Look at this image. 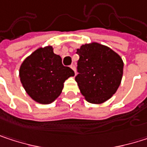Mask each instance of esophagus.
I'll use <instances>...</instances> for the list:
<instances>
[{"label": "esophagus", "mask_w": 147, "mask_h": 147, "mask_svg": "<svg viewBox=\"0 0 147 147\" xmlns=\"http://www.w3.org/2000/svg\"><path fill=\"white\" fill-rule=\"evenodd\" d=\"M71 69L73 70L74 72L76 73V66H75V65H73V64H72V65H71Z\"/></svg>", "instance_id": "34e87169"}]
</instances>
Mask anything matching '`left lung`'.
I'll use <instances>...</instances> for the list:
<instances>
[{
    "instance_id": "obj_1",
    "label": "left lung",
    "mask_w": 147,
    "mask_h": 147,
    "mask_svg": "<svg viewBox=\"0 0 147 147\" xmlns=\"http://www.w3.org/2000/svg\"><path fill=\"white\" fill-rule=\"evenodd\" d=\"M78 75L76 82L88 102L101 104L108 100L120 86L123 62L112 49L92 42L76 50Z\"/></svg>"
}]
</instances>
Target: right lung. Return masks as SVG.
I'll return each mask as SVG.
<instances>
[{"mask_svg": "<svg viewBox=\"0 0 147 147\" xmlns=\"http://www.w3.org/2000/svg\"><path fill=\"white\" fill-rule=\"evenodd\" d=\"M74 71L64 66L59 55L51 46L40 47L28 56L19 68L20 82L29 96L35 101L47 105L61 94L64 82Z\"/></svg>", "mask_w": 147, "mask_h": 147, "instance_id": "1", "label": "right lung"}]
</instances>
